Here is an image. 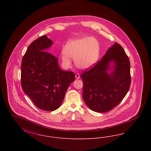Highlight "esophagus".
<instances>
[{"instance_id":"esophagus-1","label":"esophagus","mask_w":151,"mask_h":151,"mask_svg":"<svg viewBox=\"0 0 151 151\" xmlns=\"http://www.w3.org/2000/svg\"><path fill=\"white\" fill-rule=\"evenodd\" d=\"M80 74L78 73H76V75H75V78H76V79H79L80 78Z\"/></svg>"}]
</instances>
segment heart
<instances>
[{
  "instance_id": "heart-1",
  "label": "heart",
  "mask_w": 151,
  "mask_h": 151,
  "mask_svg": "<svg viewBox=\"0 0 151 151\" xmlns=\"http://www.w3.org/2000/svg\"><path fill=\"white\" fill-rule=\"evenodd\" d=\"M61 58L66 67H70L74 59L76 66L81 70L89 69L97 62L100 55L99 41L93 37L73 40L65 45Z\"/></svg>"
}]
</instances>
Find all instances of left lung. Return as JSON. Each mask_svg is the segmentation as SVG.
Returning <instances> with one entry per match:
<instances>
[{
  "label": "left lung",
  "instance_id": "1",
  "mask_svg": "<svg viewBox=\"0 0 151 151\" xmlns=\"http://www.w3.org/2000/svg\"><path fill=\"white\" fill-rule=\"evenodd\" d=\"M111 63L113 66L110 65ZM81 78L83 99L88 108L99 113L109 111L122 101L129 90V58L122 46L115 42L100 61L83 72Z\"/></svg>",
  "mask_w": 151,
  "mask_h": 151
}]
</instances>
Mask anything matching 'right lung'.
<instances>
[{
    "label": "right lung",
    "mask_w": 151,
    "mask_h": 151,
    "mask_svg": "<svg viewBox=\"0 0 151 151\" xmlns=\"http://www.w3.org/2000/svg\"><path fill=\"white\" fill-rule=\"evenodd\" d=\"M46 35L29 45L22 59L21 83L23 91L37 108L54 111L59 108L75 74L61 70L57 57L45 51L52 44Z\"/></svg>",
    "instance_id": "1"
}]
</instances>
